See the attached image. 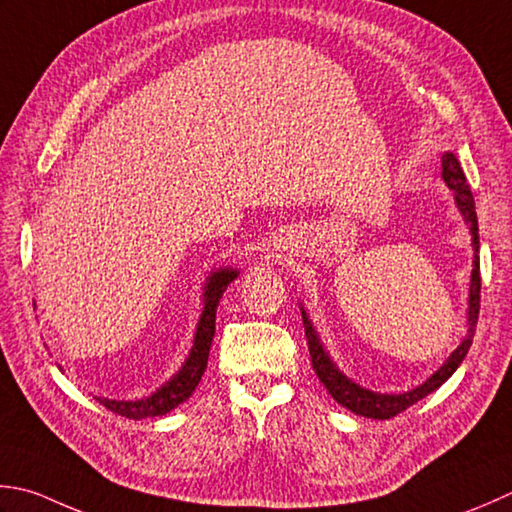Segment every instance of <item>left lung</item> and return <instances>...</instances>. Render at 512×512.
<instances>
[{
	"label": "left lung",
	"mask_w": 512,
	"mask_h": 512,
	"mask_svg": "<svg viewBox=\"0 0 512 512\" xmlns=\"http://www.w3.org/2000/svg\"><path fill=\"white\" fill-rule=\"evenodd\" d=\"M442 177L448 184L450 190H455V199L457 206L462 210V215L466 222L470 224V233H473V246L475 253H479V233H477V213H475V199L473 193H470V186L466 182V175L462 166H459L457 157L453 153H446L442 157ZM482 277H479V257L475 255L473 262V275H470V297H468V335L462 344L457 346L453 355L448 357V362L437 370V373L426 379L422 386H417L410 393L402 395H379V393H370V390L357 386L346 379L335 364L330 362L328 355L324 353L322 344L313 330V324L308 322L306 313L302 310L304 317V330H306V342L310 350V362H313V368L317 377L322 379V384L328 388V393L333 395L339 404L346 406L348 410H353L355 415H364V417H373V419H390L399 413H404L406 408L417 404L419 399H424L428 393H433L435 388L442 386L446 379L455 373L457 366L464 362V357L468 353L470 344H473V335H475V326L479 319V299H482Z\"/></svg>",
	"instance_id": "8db88e82"
}]
</instances>
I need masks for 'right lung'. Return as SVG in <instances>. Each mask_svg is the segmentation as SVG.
<instances>
[{"instance_id": "right-lung-1", "label": "right lung", "mask_w": 512, "mask_h": 512, "mask_svg": "<svg viewBox=\"0 0 512 512\" xmlns=\"http://www.w3.org/2000/svg\"><path fill=\"white\" fill-rule=\"evenodd\" d=\"M237 277V270H217L208 277L206 284V293H204V313L199 317V326H197V335H195V346L190 350V357L186 359L184 368L179 370V375H175L166 386H162L150 397L137 399V402H115V399H99L110 413H117L128 419H146V417H157V415H166L168 410H173L182 402L193 395L195 386L202 379L206 364H208V353H210V344H213L215 337V315H217V306L219 299H222L226 286L233 282Z\"/></svg>"}]
</instances>
